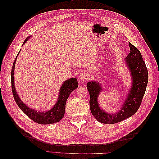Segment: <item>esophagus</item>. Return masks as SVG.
Instances as JSON below:
<instances>
[{"label":"esophagus","mask_w":159,"mask_h":159,"mask_svg":"<svg viewBox=\"0 0 159 159\" xmlns=\"http://www.w3.org/2000/svg\"><path fill=\"white\" fill-rule=\"evenodd\" d=\"M88 73L86 72H83L80 74V76H79V79L80 80H81V81H84V80H87L88 79Z\"/></svg>","instance_id":"1"}]
</instances>
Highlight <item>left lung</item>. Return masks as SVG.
I'll return each mask as SVG.
<instances>
[{"mask_svg": "<svg viewBox=\"0 0 159 159\" xmlns=\"http://www.w3.org/2000/svg\"><path fill=\"white\" fill-rule=\"evenodd\" d=\"M130 52L125 58L132 76V87L122 107L116 113L110 114L101 109L98 97L102 90L100 83L92 81L87 84L89 93V106L92 115L101 123L111 124L123 121L135 113L141 105L148 82V72L140 51L129 43Z\"/></svg>", "mask_w": 159, "mask_h": 159, "instance_id": "1", "label": "left lung"}]
</instances>
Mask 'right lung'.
<instances>
[{
	"instance_id": "add662e5",
	"label": "right lung",
	"mask_w": 159,
	"mask_h": 159,
	"mask_svg": "<svg viewBox=\"0 0 159 159\" xmlns=\"http://www.w3.org/2000/svg\"><path fill=\"white\" fill-rule=\"evenodd\" d=\"M28 39L29 38L25 39L23 44L27 41ZM18 55H17V57H18ZM17 57L15 59L14 62H13L11 73L12 93L16 104H18V106L23 111L24 113H25L30 119H31L36 123L39 124H50L58 122L64 116L66 101L67 98H68L70 94L74 90H75L78 86H79L77 79L76 78H72V79L66 80L63 83V85H61V87L59 90V95L57 102L51 109L47 111L46 112H42H42H39V111L38 112L37 110H34L31 109V108H29L26 104H25V103L20 100L18 93L16 92L14 85V68Z\"/></svg>"
}]
</instances>
